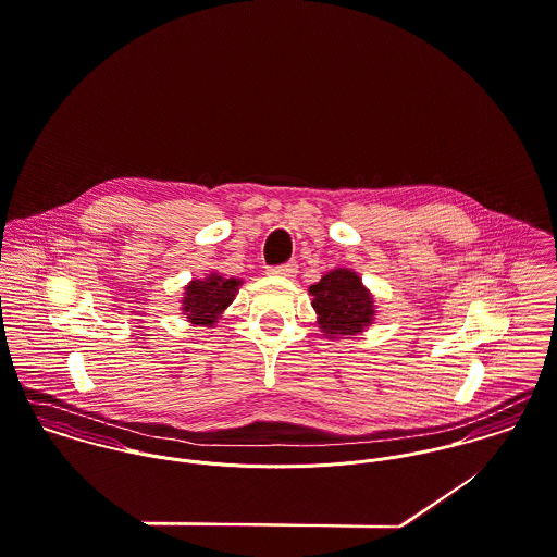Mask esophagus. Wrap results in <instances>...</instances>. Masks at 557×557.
Instances as JSON below:
<instances>
[{
	"instance_id": "esophagus-1",
	"label": "esophagus",
	"mask_w": 557,
	"mask_h": 557,
	"mask_svg": "<svg viewBox=\"0 0 557 557\" xmlns=\"http://www.w3.org/2000/svg\"><path fill=\"white\" fill-rule=\"evenodd\" d=\"M271 275H282V277H293L297 273V264L295 262H284L277 267H269L267 269Z\"/></svg>"
}]
</instances>
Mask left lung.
I'll list each match as a JSON object with an SVG mask.
<instances>
[{"label": "left lung", "instance_id": "obj_1", "mask_svg": "<svg viewBox=\"0 0 557 557\" xmlns=\"http://www.w3.org/2000/svg\"><path fill=\"white\" fill-rule=\"evenodd\" d=\"M311 306L320 315V329L329 337L355 335L370 324L373 315L371 295L361 284L359 275L348 269L326 273L309 288Z\"/></svg>", "mask_w": 557, "mask_h": 557}]
</instances>
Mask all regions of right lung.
I'll return each instance as SVG.
<instances>
[{
  "label": "right lung",
  "mask_w": 557,
  "mask_h": 557,
  "mask_svg": "<svg viewBox=\"0 0 557 557\" xmlns=\"http://www.w3.org/2000/svg\"><path fill=\"white\" fill-rule=\"evenodd\" d=\"M237 280H224L218 273H211L207 280H194L186 288L184 311L196 324H213L215 315L228 308L237 295Z\"/></svg>",
  "instance_id": "1"
}]
</instances>
